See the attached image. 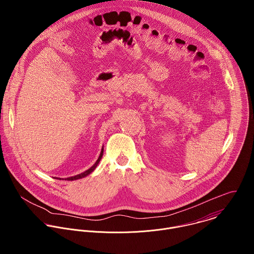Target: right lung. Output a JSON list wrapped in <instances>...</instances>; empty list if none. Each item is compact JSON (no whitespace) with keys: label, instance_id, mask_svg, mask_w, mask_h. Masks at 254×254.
Masks as SVG:
<instances>
[{"label":"right lung","instance_id":"obj_1","mask_svg":"<svg viewBox=\"0 0 254 254\" xmlns=\"http://www.w3.org/2000/svg\"><path fill=\"white\" fill-rule=\"evenodd\" d=\"M103 153H104V146H103V148H102V151H101V154H100V156H99L98 160L96 161V163H95L91 168H89V169H88V170H86L85 172H83V173H81V174H78V175H76V176H72V177L65 178V180H67V181H73V180H77V179L84 178V177L88 176L89 174H91V173L96 169V167L98 166V164H99L100 160H101V159H102V157H103ZM56 179H59V178H56ZM60 180H61V178H60Z\"/></svg>","mask_w":254,"mask_h":254}]
</instances>
